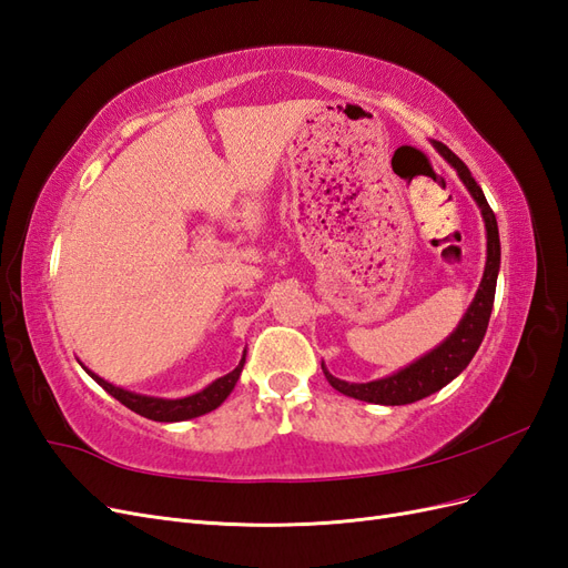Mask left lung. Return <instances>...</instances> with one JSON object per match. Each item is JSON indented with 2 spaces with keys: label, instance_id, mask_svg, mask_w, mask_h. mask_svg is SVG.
<instances>
[{
  "label": "left lung",
  "instance_id": "obj_1",
  "mask_svg": "<svg viewBox=\"0 0 568 568\" xmlns=\"http://www.w3.org/2000/svg\"><path fill=\"white\" fill-rule=\"evenodd\" d=\"M434 146L438 149L440 156L457 170L459 180L469 189V194L478 203L480 215H484L486 239H488L484 280H480L476 296L467 307V313H464V317L459 320L457 329L445 338L440 346H436L424 357L415 359L409 367L386 376V379H376L367 384H348L343 379H336V376L326 372V367L322 365L326 382H329L338 393L351 395L355 400H365L374 405H407V403H417L426 398V395L448 386L462 369H467L488 329V320H490L493 301H495L497 272H500V234H497V220L484 196V189L476 184L469 168L464 165L445 144L434 142Z\"/></svg>",
  "mask_w": 568,
  "mask_h": 568
}]
</instances>
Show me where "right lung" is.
Returning <instances> with one entry per match:
<instances>
[{
	"label": "right lung",
	"instance_id": "1",
	"mask_svg": "<svg viewBox=\"0 0 568 568\" xmlns=\"http://www.w3.org/2000/svg\"><path fill=\"white\" fill-rule=\"evenodd\" d=\"M244 363H246V351L242 355V363H239L230 374L220 376V379H215L213 384H209L203 390H199L194 395H186V398H175V400L153 398V395H142V393L125 390V388L109 384L106 379H101V376H97L88 367H84V369H88V374L92 376V379L101 388H104L106 393H111L115 400H120L125 407H130L132 412H136V415H142V417L153 419V422H184V419L201 417V415H205V412H213L215 407H220L222 403H225V398H227V395L232 393V388L239 382V374H242Z\"/></svg>",
	"mask_w": 568,
	"mask_h": 568
}]
</instances>
